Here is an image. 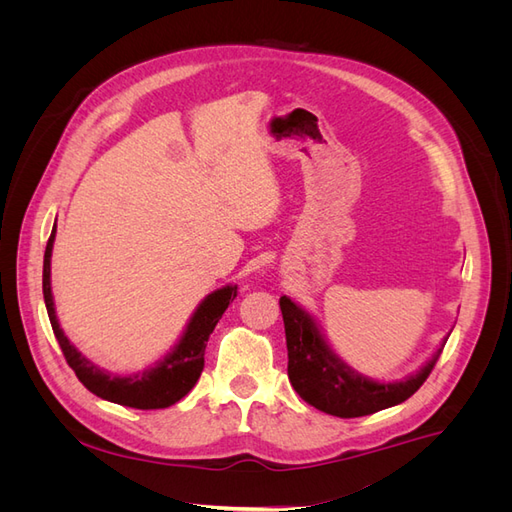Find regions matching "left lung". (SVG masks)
<instances>
[{
	"label": "left lung",
	"instance_id": "obj_1",
	"mask_svg": "<svg viewBox=\"0 0 512 512\" xmlns=\"http://www.w3.org/2000/svg\"><path fill=\"white\" fill-rule=\"evenodd\" d=\"M280 307L286 329L290 384L309 406L339 418L374 414L412 397L429 378L448 339L444 337L438 352L418 374L401 382H374L339 359L303 307L288 297L280 299Z\"/></svg>",
	"mask_w": 512,
	"mask_h": 512
}]
</instances>
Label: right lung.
I'll return each instance as SVG.
<instances>
[{
	"mask_svg": "<svg viewBox=\"0 0 512 512\" xmlns=\"http://www.w3.org/2000/svg\"><path fill=\"white\" fill-rule=\"evenodd\" d=\"M55 230L57 226H53L49 243H46L44 250L42 292L53 333L57 337L61 352L66 356L68 365L74 369L76 378L83 382L87 391L119 406H128L136 410H160L177 404L181 397H185L194 389V384L198 382L200 374H203L209 335L213 333L215 324L220 322L226 307L235 301L237 286H224L211 292L209 297H205V301L198 305L194 316L190 318L188 329L181 335L179 344L173 348V352H168L160 363H156V367L138 371V374L132 376L108 374V371L87 361L85 356L70 344V339L59 327L51 292V254Z\"/></svg>",
	"mask_w": 512,
	"mask_h": 512,
	"instance_id": "obj_1",
	"label": "right lung"
}]
</instances>
